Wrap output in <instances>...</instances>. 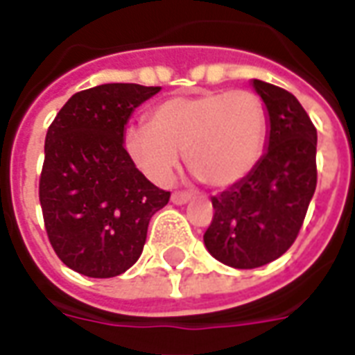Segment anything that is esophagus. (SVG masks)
Wrapping results in <instances>:
<instances>
[{"instance_id":"34e87169","label":"esophagus","mask_w":355,"mask_h":355,"mask_svg":"<svg viewBox=\"0 0 355 355\" xmlns=\"http://www.w3.org/2000/svg\"><path fill=\"white\" fill-rule=\"evenodd\" d=\"M172 204H175V206H183V204H187L189 200H193V194L189 193H174L172 194Z\"/></svg>"}]
</instances>
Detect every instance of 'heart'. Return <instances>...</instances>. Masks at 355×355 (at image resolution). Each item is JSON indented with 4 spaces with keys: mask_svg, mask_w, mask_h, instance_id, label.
Returning a JSON list of instances; mask_svg holds the SVG:
<instances>
[{
    "mask_svg": "<svg viewBox=\"0 0 355 355\" xmlns=\"http://www.w3.org/2000/svg\"><path fill=\"white\" fill-rule=\"evenodd\" d=\"M268 137L262 98L250 92H207L155 106L149 125L125 129L130 161L149 180L168 183L185 153L189 170L213 189L238 185L254 170Z\"/></svg>",
    "mask_w": 355,
    "mask_h": 355,
    "instance_id": "1",
    "label": "heart"
}]
</instances>
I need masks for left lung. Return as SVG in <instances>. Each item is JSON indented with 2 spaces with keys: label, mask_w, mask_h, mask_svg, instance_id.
Segmentation results:
<instances>
[{
  "label": "left lung",
  "mask_w": 355,
  "mask_h": 355,
  "mask_svg": "<svg viewBox=\"0 0 355 355\" xmlns=\"http://www.w3.org/2000/svg\"><path fill=\"white\" fill-rule=\"evenodd\" d=\"M268 112L266 153L238 185L213 196L204 243L213 258L252 269L294 243L316 189V129L300 101L282 87L252 80Z\"/></svg>",
  "instance_id": "8db88e82"
}]
</instances>
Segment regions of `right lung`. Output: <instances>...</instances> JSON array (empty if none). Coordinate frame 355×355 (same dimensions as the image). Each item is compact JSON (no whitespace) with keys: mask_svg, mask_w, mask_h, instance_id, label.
I'll list each match as a JSON object with an SVG mask.
<instances>
[{"mask_svg":"<svg viewBox=\"0 0 355 355\" xmlns=\"http://www.w3.org/2000/svg\"><path fill=\"white\" fill-rule=\"evenodd\" d=\"M161 92L103 84L74 93L48 127L39 200L50 243L67 268L93 279L125 273L170 193L155 187L123 146L127 121Z\"/></svg>","mask_w":355,"mask_h":355,"instance_id":"1","label":"right lung"}]
</instances>
